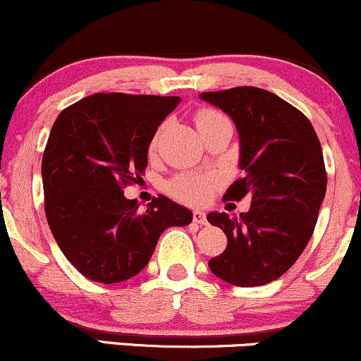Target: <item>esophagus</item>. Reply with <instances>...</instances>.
<instances>
[{"mask_svg": "<svg viewBox=\"0 0 361 361\" xmlns=\"http://www.w3.org/2000/svg\"><path fill=\"white\" fill-rule=\"evenodd\" d=\"M192 221L197 225L208 224V220H206V214H204V212H201V209H196V212L192 213Z\"/></svg>", "mask_w": 361, "mask_h": 361, "instance_id": "esophagus-1", "label": "esophagus"}]
</instances>
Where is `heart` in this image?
Here are the masks:
<instances>
[{
  "mask_svg": "<svg viewBox=\"0 0 361 361\" xmlns=\"http://www.w3.org/2000/svg\"><path fill=\"white\" fill-rule=\"evenodd\" d=\"M221 121L228 119L221 112L213 111V109H202L196 114V126L200 131L216 123H221ZM157 137L159 136H155V140H153V147L157 143ZM216 185L218 180L212 176H180L170 182L169 191L180 201L191 202V204H202L213 196Z\"/></svg>",
  "mask_w": 361,
  "mask_h": 361,
  "instance_id": "heart-1",
  "label": "heart"
}]
</instances>
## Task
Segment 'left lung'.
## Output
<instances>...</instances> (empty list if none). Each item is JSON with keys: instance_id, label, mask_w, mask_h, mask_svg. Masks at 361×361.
I'll list each match as a JSON object with an SVG mask.
<instances>
[{"instance_id": "1", "label": "left lung", "mask_w": 361, "mask_h": 361, "mask_svg": "<svg viewBox=\"0 0 361 361\" xmlns=\"http://www.w3.org/2000/svg\"><path fill=\"white\" fill-rule=\"evenodd\" d=\"M200 99L232 117L238 133L244 177L225 197L252 200L240 216L208 213L228 238L208 266L230 285H266L293 266L314 233L327 184L321 143L298 109L262 88L204 92Z\"/></svg>"}]
</instances>
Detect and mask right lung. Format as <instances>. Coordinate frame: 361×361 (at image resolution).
I'll return each mask as SVG.
<instances>
[{
	"instance_id": "obj_1",
	"label": "right lung",
	"mask_w": 361,
	"mask_h": 361,
	"mask_svg": "<svg viewBox=\"0 0 361 361\" xmlns=\"http://www.w3.org/2000/svg\"><path fill=\"white\" fill-rule=\"evenodd\" d=\"M179 97L95 93L64 109L42 157L46 218L59 249L85 278L121 283L148 264L160 235L192 213L169 197L147 212L123 188L140 180L148 148Z\"/></svg>"
}]
</instances>
